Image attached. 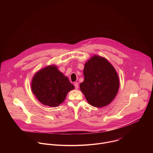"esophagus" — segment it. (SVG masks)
Here are the masks:
<instances>
[{"label":"esophagus","mask_w":153,"mask_h":153,"mask_svg":"<svg viewBox=\"0 0 153 153\" xmlns=\"http://www.w3.org/2000/svg\"><path fill=\"white\" fill-rule=\"evenodd\" d=\"M74 86H75V88H76V89H77V88H79V85H78V83H77V82L74 83Z\"/></svg>","instance_id":"obj_1"}]
</instances>
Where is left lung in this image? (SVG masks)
I'll return each instance as SVG.
<instances>
[{"label": "left lung", "instance_id": "1", "mask_svg": "<svg viewBox=\"0 0 153 153\" xmlns=\"http://www.w3.org/2000/svg\"><path fill=\"white\" fill-rule=\"evenodd\" d=\"M81 91L91 105L100 108L110 104L119 88L117 73L105 58L94 55L85 64Z\"/></svg>", "mask_w": 153, "mask_h": 153}]
</instances>
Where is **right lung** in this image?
Wrapping results in <instances>:
<instances>
[{
	"mask_svg": "<svg viewBox=\"0 0 153 153\" xmlns=\"http://www.w3.org/2000/svg\"><path fill=\"white\" fill-rule=\"evenodd\" d=\"M74 89L67 77L50 65L37 72L32 79L31 90L43 105L56 107L65 99L68 93Z\"/></svg>",
	"mask_w": 153,
	"mask_h": 153,
	"instance_id": "add662e5",
	"label": "right lung"
}]
</instances>
